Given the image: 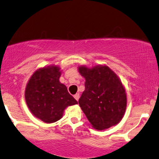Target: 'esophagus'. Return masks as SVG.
Wrapping results in <instances>:
<instances>
[{
	"instance_id": "1",
	"label": "esophagus",
	"mask_w": 159,
	"mask_h": 159,
	"mask_svg": "<svg viewBox=\"0 0 159 159\" xmlns=\"http://www.w3.org/2000/svg\"><path fill=\"white\" fill-rule=\"evenodd\" d=\"M74 98H75V99L77 100V101H78V99H79V98H80V94L79 93H76L74 96Z\"/></svg>"
}]
</instances>
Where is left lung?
Segmentation results:
<instances>
[{
    "label": "left lung",
    "instance_id": "obj_1",
    "mask_svg": "<svg viewBox=\"0 0 159 159\" xmlns=\"http://www.w3.org/2000/svg\"><path fill=\"white\" fill-rule=\"evenodd\" d=\"M78 72L85 78V90L78 103L92 126L105 130L119 123L127 105L125 87L119 77L105 65L80 66Z\"/></svg>",
    "mask_w": 159,
    "mask_h": 159
}]
</instances>
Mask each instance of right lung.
<instances>
[{
  "instance_id": "1",
  "label": "right lung",
  "mask_w": 159,
  "mask_h": 159,
  "mask_svg": "<svg viewBox=\"0 0 159 159\" xmlns=\"http://www.w3.org/2000/svg\"><path fill=\"white\" fill-rule=\"evenodd\" d=\"M61 75L59 66H48L37 69L27 84L25 96L27 107L34 116L44 123L61 120L67 107L78 104L60 82Z\"/></svg>"
}]
</instances>
